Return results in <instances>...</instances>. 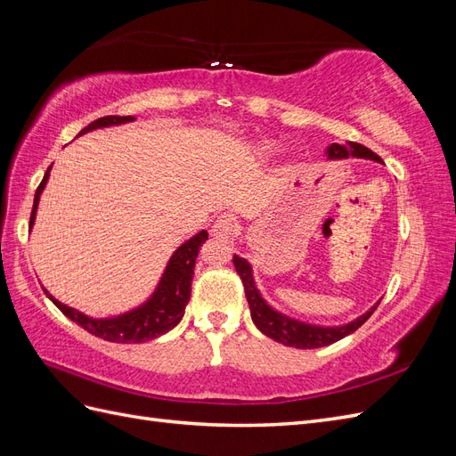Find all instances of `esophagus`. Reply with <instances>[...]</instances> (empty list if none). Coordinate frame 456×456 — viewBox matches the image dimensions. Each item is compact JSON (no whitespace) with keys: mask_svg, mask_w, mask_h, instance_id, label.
I'll return each instance as SVG.
<instances>
[{"mask_svg":"<svg viewBox=\"0 0 456 456\" xmlns=\"http://www.w3.org/2000/svg\"><path fill=\"white\" fill-rule=\"evenodd\" d=\"M233 232H236V220H233L232 215H220L213 226H211V233L215 238H232Z\"/></svg>","mask_w":456,"mask_h":456,"instance_id":"34e87169","label":"esophagus"}]
</instances>
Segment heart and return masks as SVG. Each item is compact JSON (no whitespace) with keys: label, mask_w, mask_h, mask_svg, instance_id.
<instances>
[{"label":"heart","mask_w":456,"mask_h":456,"mask_svg":"<svg viewBox=\"0 0 456 456\" xmlns=\"http://www.w3.org/2000/svg\"><path fill=\"white\" fill-rule=\"evenodd\" d=\"M266 150H270V148H268V146H266Z\"/></svg>","instance_id":"1"}]
</instances>
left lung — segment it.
<instances>
[{
	"label": "left lung",
	"instance_id": "8db88e82",
	"mask_svg": "<svg viewBox=\"0 0 456 456\" xmlns=\"http://www.w3.org/2000/svg\"><path fill=\"white\" fill-rule=\"evenodd\" d=\"M327 154L330 159H342V158H367V159H375V161H382L375 151L365 148L363 144L357 142H348V144H330L327 148ZM233 266H236V272L240 275V280L243 283L245 289V297L247 302H249L251 308V317L255 325L265 333L266 337L273 338L275 342L285 344V346L291 348H300V350H312V348H322V346H329L344 337H348L354 330L360 329L370 314L377 310V306H372L367 314H363L362 317H357L355 322L344 325V327H314V325H306L300 323L295 320H289V317L273 312L265 300L260 298L255 281H253V273H251V266L249 262L241 256L233 255Z\"/></svg>",
	"mask_w": 456,
	"mask_h": 456
}]
</instances>
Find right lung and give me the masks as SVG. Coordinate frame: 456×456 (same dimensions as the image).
I'll return each instance as SVG.
<instances>
[{
  "mask_svg": "<svg viewBox=\"0 0 456 456\" xmlns=\"http://www.w3.org/2000/svg\"><path fill=\"white\" fill-rule=\"evenodd\" d=\"M133 116H106L99 118L96 121L89 123L86 129H81L79 134L108 127V126H119V123H127L133 121ZM47 169L44 181L39 183L36 196H34V207H32V215H30V228L34 224L36 211H37V203L39 196L44 191L47 178H49ZM207 232H200L198 236L188 240L184 245L178 247L175 255L171 256L167 268H165L163 278L156 289L154 297H151L144 306L136 308L133 312H127L123 315L114 317V320H91V317L79 314L77 310L62 305V302L54 300L47 291L45 295L54 302L68 320L76 322L79 327H84L87 333L104 338L108 342H119V344H133V342H146L151 338H158L161 335L171 330L178 322L183 320L184 308L190 300V291H191V280H194V266H196V258L200 253V247L207 241Z\"/></svg>",
  "mask_w": 456,
  "mask_h": 456,
  "instance_id": "obj_1",
  "label": "right lung"
}]
</instances>
